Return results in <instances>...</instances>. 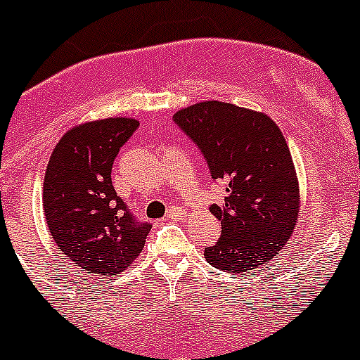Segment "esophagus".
Returning a JSON list of instances; mask_svg holds the SVG:
<instances>
[{"label": "esophagus", "instance_id": "obj_1", "mask_svg": "<svg viewBox=\"0 0 360 360\" xmlns=\"http://www.w3.org/2000/svg\"><path fill=\"white\" fill-rule=\"evenodd\" d=\"M187 214V210L184 209V207H169V210H167V217H171V219H184Z\"/></svg>", "mask_w": 360, "mask_h": 360}]
</instances>
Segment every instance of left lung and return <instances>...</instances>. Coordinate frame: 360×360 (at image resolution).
Masks as SVG:
<instances>
[{
	"mask_svg": "<svg viewBox=\"0 0 360 360\" xmlns=\"http://www.w3.org/2000/svg\"><path fill=\"white\" fill-rule=\"evenodd\" d=\"M194 141L210 176L226 186L223 205L210 212L221 237L205 259L230 275L268 264L295 230L300 186L285 137L262 112L225 101H202L173 115Z\"/></svg>",
	"mask_w": 360,
	"mask_h": 360,
	"instance_id": "obj_1",
	"label": "left lung"
}]
</instances>
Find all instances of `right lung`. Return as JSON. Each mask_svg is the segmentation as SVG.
<instances>
[{
  "mask_svg": "<svg viewBox=\"0 0 360 360\" xmlns=\"http://www.w3.org/2000/svg\"><path fill=\"white\" fill-rule=\"evenodd\" d=\"M139 127L131 117L77 124L46 167L42 207L58 250L82 271L114 276L141 255L150 223H137L112 186V164Z\"/></svg>",
  "mask_w": 360,
  "mask_h": 360,
  "instance_id": "right-lung-1",
  "label": "right lung"
}]
</instances>
